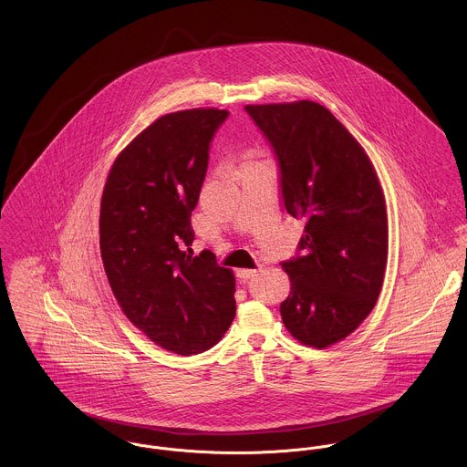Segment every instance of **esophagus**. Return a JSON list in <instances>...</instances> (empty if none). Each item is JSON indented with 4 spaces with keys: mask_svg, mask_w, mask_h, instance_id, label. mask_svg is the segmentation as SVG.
Instances as JSON below:
<instances>
[{
    "mask_svg": "<svg viewBox=\"0 0 467 467\" xmlns=\"http://www.w3.org/2000/svg\"><path fill=\"white\" fill-rule=\"evenodd\" d=\"M254 275H257V270H255V268H242V270H238V277L244 279V281L251 279Z\"/></svg>",
    "mask_w": 467,
    "mask_h": 467,
    "instance_id": "34e87169",
    "label": "esophagus"
}]
</instances>
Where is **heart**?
Here are the masks:
<instances>
[{"label": "heart", "instance_id": "b5f03b06", "mask_svg": "<svg viewBox=\"0 0 467 467\" xmlns=\"http://www.w3.org/2000/svg\"><path fill=\"white\" fill-rule=\"evenodd\" d=\"M247 163H252V161H247ZM247 163H244V165H247ZM244 165H242V167H244Z\"/></svg>", "mask_w": 467, "mask_h": 467}]
</instances>
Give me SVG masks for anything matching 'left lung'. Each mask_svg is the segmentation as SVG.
<instances>
[{"label":"left lung","instance_id":"1","mask_svg":"<svg viewBox=\"0 0 467 467\" xmlns=\"http://www.w3.org/2000/svg\"><path fill=\"white\" fill-rule=\"evenodd\" d=\"M272 145L287 213L304 218L296 255L283 263L289 334L327 348L375 307L388 265V212L377 172L348 130L315 101L247 105Z\"/></svg>","mask_w":467,"mask_h":467}]
</instances>
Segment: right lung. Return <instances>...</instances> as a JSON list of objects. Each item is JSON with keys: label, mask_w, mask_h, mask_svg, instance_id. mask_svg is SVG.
Listing matches in <instances>:
<instances>
[{"label": "right lung", "mask_w": 467, "mask_h": 467, "mask_svg": "<svg viewBox=\"0 0 467 467\" xmlns=\"http://www.w3.org/2000/svg\"><path fill=\"white\" fill-rule=\"evenodd\" d=\"M227 115L193 108L156 119L117 156L101 199L109 287L130 322L180 356L210 350L236 315L233 272L190 249L210 144Z\"/></svg>", "instance_id": "add662e5"}]
</instances>
